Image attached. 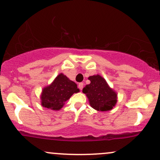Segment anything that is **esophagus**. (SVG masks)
Masks as SVG:
<instances>
[{
	"instance_id": "34e87169",
	"label": "esophagus",
	"mask_w": 160,
	"mask_h": 160,
	"mask_svg": "<svg viewBox=\"0 0 160 160\" xmlns=\"http://www.w3.org/2000/svg\"><path fill=\"white\" fill-rule=\"evenodd\" d=\"M78 87L80 90H82V88H83V82H80V83L78 84Z\"/></svg>"
}]
</instances>
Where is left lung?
<instances>
[{
  "label": "left lung",
  "instance_id": "left-lung-1",
  "mask_svg": "<svg viewBox=\"0 0 160 160\" xmlns=\"http://www.w3.org/2000/svg\"><path fill=\"white\" fill-rule=\"evenodd\" d=\"M90 83L82 89L89 98V104L94 109L100 111L111 110L117 103V94L108 85L107 82L100 75L90 76Z\"/></svg>",
  "mask_w": 160,
  "mask_h": 160
}]
</instances>
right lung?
Instances as JSON below:
<instances>
[{
    "instance_id": "obj_1",
    "label": "right lung",
    "mask_w": 160,
    "mask_h": 160,
    "mask_svg": "<svg viewBox=\"0 0 160 160\" xmlns=\"http://www.w3.org/2000/svg\"><path fill=\"white\" fill-rule=\"evenodd\" d=\"M80 91L74 82L70 80L63 74L56 77L51 85L43 89L41 103L43 107L52 110H60L65 102L74 93Z\"/></svg>"
}]
</instances>
